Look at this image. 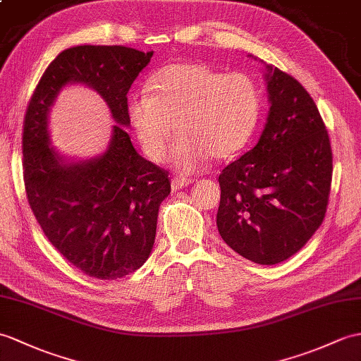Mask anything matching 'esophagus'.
<instances>
[{"mask_svg":"<svg viewBox=\"0 0 361 361\" xmlns=\"http://www.w3.org/2000/svg\"><path fill=\"white\" fill-rule=\"evenodd\" d=\"M190 183H192L190 178L175 177V178L172 180V189H173V190H178V189H181V188H184V186H189Z\"/></svg>","mask_w":361,"mask_h":361,"instance_id":"esophagus-1","label":"esophagus"}]
</instances>
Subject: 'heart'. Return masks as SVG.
<instances>
[{"label":"heart","instance_id":"b5f03b06","mask_svg":"<svg viewBox=\"0 0 361 361\" xmlns=\"http://www.w3.org/2000/svg\"><path fill=\"white\" fill-rule=\"evenodd\" d=\"M149 92L129 98L133 130L154 161H161L175 133L171 160L177 169L194 172L209 158L237 155L252 135L259 95L246 73H223L203 63H173L157 71Z\"/></svg>","mask_w":361,"mask_h":361}]
</instances>
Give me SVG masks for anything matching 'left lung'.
<instances>
[{
  "mask_svg": "<svg viewBox=\"0 0 361 361\" xmlns=\"http://www.w3.org/2000/svg\"><path fill=\"white\" fill-rule=\"evenodd\" d=\"M269 114L262 137L219 177L216 228L226 245L258 264L294 255L323 223L332 181V149L312 97L266 64Z\"/></svg>",
  "mask_w": 361,
  "mask_h": 361,
  "instance_id": "obj_1",
  "label": "left lung"
}]
</instances>
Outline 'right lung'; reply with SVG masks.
I'll use <instances>...</instances> for the list:
<instances>
[{"instance_id": "right-lung-1", "label": "right lung", "mask_w": 361, "mask_h": 361, "mask_svg": "<svg viewBox=\"0 0 361 361\" xmlns=\"http://www.w3.org/2000/svg\"><path fill=\"white\" fill-rule=\"evenodd\" d=\"M154 52L126 46H75L49 64L29 102L23 171L29 206L47 240L77 269L99 280L135 272L152 252L169 173L145 160L126 128L128 92ZM72 82L97 90L117 124L105 152L69 162L49 146L48 111Z\"/></svg>"}]
</instances>
